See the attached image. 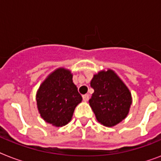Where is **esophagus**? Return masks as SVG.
<instances>
[{
  "mask_svg": "<svg viewBox=\"0 0 161 161\" xmlns=\"http://www.w3.org/2000/svg\"><path fill=\"white\" fill-rule=\"evenodd\" d=\"M83 99L84 102H88V99H89V95L88 94H84V95H83Z\"/></svg>",
  "mask_w": 161,
  "mask_h": 161,
  "instance_id": "obj_1",
  "label": "esophagus"
}]
</instances>
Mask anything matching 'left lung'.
I'll use <instances>...</instances> for the list:
<instances>
[{"label":"left lung","instance_id":"obj_1","mask_svg":"<svg viewBox=\"0 0 161 161\" xmlns=\"http://www.w3.org/2000/svg\"><path fill=\"white\" fill-rule=\"evenodd\" d=\"M94 93L89 105L96 119L106 127H113L127 117L132 104V95L121 78L112 69L101 70L91 80Z\"/></svg>","mask_w":161,"mask_h":161}]
</instances>
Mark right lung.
<instances>
[{"instance_id": "right-lung-1", "label": "right lung", "mask_w": 161, "mask_h": 161, "mask_svg": "<svg viewBox=\"0 0 161 161\" xmlns=\"http://www.w3.org/2000/svg\"><path fill=\"white\" fill-rule=\"evenodd\" d=\"M36 100L42 119L55 127H63L70 122L75 108L83 98L73 83L71 71L58 68L41 83Z\"/></svg>"}]
</instances>
